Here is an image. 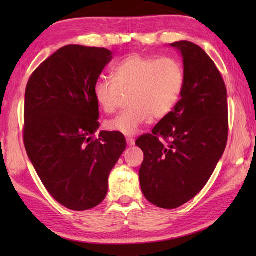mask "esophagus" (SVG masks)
<instances>
[{
    "mask_svg": "<svg viewBox=\"0 0 256 256\" xmlns=\"http://www.w3.org/2000/svg\"><path fill=\"white\" fill-rule=\"evenodd\" d=\"M126 142H128V146H134V144H136V140H134V138H126Z\"/></svg>",
    "mask_w": 256,
    "mask_h": 256,
    "instance_id": "34e87169",
    "label": "esophagus"
}]
</instances>
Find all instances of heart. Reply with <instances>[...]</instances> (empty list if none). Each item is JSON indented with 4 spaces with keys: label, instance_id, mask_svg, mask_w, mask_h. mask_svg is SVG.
<instances>
[{
    "label": "heart",
    "instance_id": "obj_1",
    "mask_svg": "<svg viewBox=\"0 0 256 256\" xmlns=\"http://www.w3.org/2000/svg\"><path fill=\"white\" fill-rule=\"evenodd\" d=\"M112 79H99L94 97L102 110L112 114L124 94H130L128 110L106 122L110 131L133 136L152 116L160 120L176 106L185 84L184 66L175 58L132 54L112 70Z\"/></svg>",
    "mask_w": 256,
    "mask_h": 256
}]
</instances>
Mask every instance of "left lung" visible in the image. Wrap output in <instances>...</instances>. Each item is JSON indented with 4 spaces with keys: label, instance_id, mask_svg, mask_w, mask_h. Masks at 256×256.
<instances>
[{
    "label": "left lung",
    "instance_id": "left-lung-1",
    "mask_svg": "<svg viewBox=\"0 0 256 256\" xmlns=\"http://www.w3.org/2000/svg\"><path fill=\"white\" fill-rule=\"evenodd\" d=\"M170 46L183 58V92L152 133L136 142L144 154L138 170L142 193L162 209L183 206L204 188L228 138L227 90L214 62L190 42Z\"/></svg>",
    "mask_w": 256,
    "mask_h": 256
}]
</instances>
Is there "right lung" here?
<instances>
[{"label":"right lung","mask_w":256,"mask_h":256,"mask_svg":"<svg viewBox=\"0 0 256 256\" xmlns=\"http://www.w3.org/2000/svg\"><path fill=\"white\" fill-rule=\"evenodd\" d=\"M100 47L68 45L30 76L24 94V142L48 193L68 209L104 201L108 176L126 148L122 133L102 131L94 86L112 60Z\"/></svg>","instance_id":"1"}]
</instances>
